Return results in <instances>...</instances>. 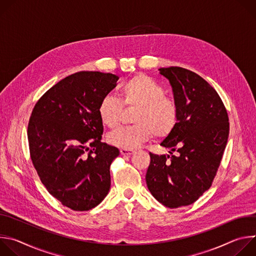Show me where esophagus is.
<instances>
[{
    "mask_svg": "<svg viewBox=\"0 0 256 256\" xmlns=\"http://www.w3.org/2000/svg\"><path fill=\"white\" fill-rule=\"evenodd\" d=\"M134 153V150L132 149H120V154L124 156H130Z\"/></svg>",
    "mask_w": 256,
    "mask_h": 256,
    "instance_id": "esophagus-1",
    "label": "esophagus"
}]
</instances>
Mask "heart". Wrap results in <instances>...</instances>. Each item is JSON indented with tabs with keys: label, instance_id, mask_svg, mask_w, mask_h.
<instances>
[{
	"label": "heart",
	"instance_id": "heart-1",
	"mask_svg": "<svg viewBox=\"0 0 256 256\" xmlns=\"http://www.w3.org/2000/svg\"><path fill=\"white\" fill-rule=\"evenodd\" d=\"M122 103L136 106L132 122L134 124L120 128L107 136L108 142L122 149H136L153 134L166 138L177 126L178 107L176 102L165 96L164 88L152 78L138 75L120 88ZM122 105L112 95H105L99 102L98 116L101 122L116 128L122 118Z\"/></svg>",
	"mask_w": 256,
	"mask_h": 256
}]
</instances>
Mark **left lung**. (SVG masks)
<instances>
[{"instance_id":"8db88e82","label":"left lung","mask_w":256,"mask_h":256,"mask_svg":"<svg viewBox=\"0 0 256 256\" xmlns=\"http://www.w3.org/2000/svg\"><path fill=\"white\" fill-rule=\"evenodd\" d=\"M159 70L172 87L178 122L160 144L170 155L150 153L146 182L159 202L176 208L194 204L210 188L227 144L229 118L216 91L196 72L180 66Z\"/></svg>"}]
</instances>
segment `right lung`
I'll return each mask as SVG.
<instances>
[{
	"label": "right lung",
	"instance_id": "1",
	"mask_svg": "<svg viewBox=\"0 0 256 256\" xmlns=\"http://www.w3.org/2000/svg\"><path fill=\"white\" fill-rule=\"evenodd\" d=\"M118 80L110 72H75L32 110L27 136L33 166L48 192L74 210L95 208L110 188L109 168L120 151L101 142L98 105Z\"/></svg>",
	"mask_w": 256,
	"mask_h": 256
}]
</instances>
